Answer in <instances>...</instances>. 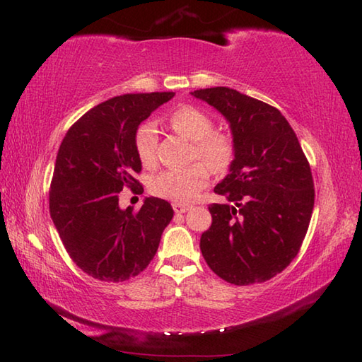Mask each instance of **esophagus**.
Here are the masks:
<instances>
[{
	"label": "esophagus",
	"mask_w": 362,
	"mask_h": 362,
	"mask_svg": "<svg viewBox=\"0 0 362 362\" xmlns=\"http://www.w3.org/2000/svg\"><path fill=\"white\" fill-rule=\"evenodd\" d=\"M173 207H174V212L175 214H185L189 209V206L188 204H183V203H174Z\"/></svg>",
	"instance_id": "34e87169"
}]
</instances>
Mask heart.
<instances>
[{
  "instance_id": "obj_1",
  "label": "heart",
  "mask_w": 362,
  "mask_h": 362,
  "mask_svg": "<svg viewBox=\"0 0 362 362\" xmlns=\"http://www.w3.org/2000/svg\"><path fill=\"white\" fill-rule=\"evenodd\" d=\"M169 124L194 142V155L201 161L183 169H168L151 179L150 189L158 198L188 203L201 193L211 179V166L216 170L228 168L233 159V140L228 134L214 132V122L204 112L194 107H180L169 116ZM158 131L153 122H145L136 134V151L144 166L156 164Z\"/></svg>"
}]
</instances>
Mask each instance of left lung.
<instances>
[{
    "mask_svg": "<svg viewBox=\"0 0 362 362\" xmlns=\"http://www.w3.org/2000/svg\"><path fill=\"white\" fill-rule=\"evenodd\" d=\"M230 124V173L214 188L230 204H211L201 252L214 273L235 286L272 279L296 259L315 206L310 164L289 122L268 103L230 88L199 89Z\"/></svg>",
    "mask_w": 362,
    "mask_h": 362,
    "instance_id": "obj_1",
    "label": "left lung"
}]
</instances>
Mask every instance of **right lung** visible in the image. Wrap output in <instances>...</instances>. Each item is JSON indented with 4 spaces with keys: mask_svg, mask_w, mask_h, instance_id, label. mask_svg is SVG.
<instances>
[{
    "mask_svg": "<svg viewBox=\"0 0 362 362\" xmlns=\"http://www.w3.org/2000/svg\"><path fill=\"white\" fill-rule=\"evenodd\" d=\"M174 93L124 94L90 108L60 144L49 192V211L73 262L100 281L137 276L155 257L174 217L168 201L144 199L139 212L121 209L119 192L142 193L136 134Z\"/></svg>",
    "mask_w": 362,
    "mask_h": 362,
    "instance_id": "add662e5",
    "label": "right lung"
}]
</instances>
